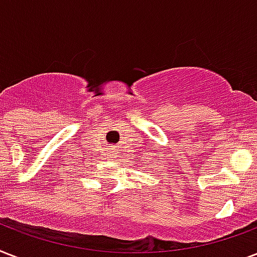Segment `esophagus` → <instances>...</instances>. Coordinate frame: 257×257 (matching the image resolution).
I'll return each instance as SVG.
<instances>
[{
	"label": "esophagus",
	"instance_id": "34e87169",
	"mask_svg": "<svg viewBox=\"0 0 257 257\" xmlns=\"http://www.w3.org/2000/svg\"><path fill=\"white\" fill-rule=\"evenodd\" d=\"M112 149H113V148H112Z\"/></svg>",
	"mask_w": 257,
	"mask_h": 257
}]
</instances>
